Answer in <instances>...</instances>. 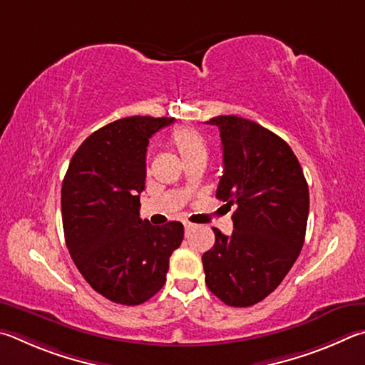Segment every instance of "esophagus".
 I'll use <instances>...</instances> for the list:
<instances>
[{
	"mask_svg": "<svg viewBox=\"0 0 365 365\" xmlns=\"http://www.w3.org/2000/svg\"><path fill=\"white\" fill-rule=\"evenodd\" d=\"M184 229H186V232L192 231V229H194V225H192V222H189V221H184Z\"/></svg>",
	"mask_w": 365,
	"mask_h": 365,
	"instance_id": "obj_1",
	"label": "esophagus"
}]
</instances>
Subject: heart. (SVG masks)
I'll list each match as a JSON object with an SVG mask.
<instances>
[{"label": "heart", "instance_id": "1", "mask_svg": "<svg viewBox=\"0 0 365 365\" xmlns=\"http://www.w3.org/2000/svg\"><path fill=\"white\" fill-rule=\"evenodd\" d=\"M170 140L173 147H175L179 155L184 160V163L189 162V160L208 155V143L205 136L190 126L176 128L171 133Z\"/></svg>", "mask_w": 365, "mask_h": 365}]
</instances>
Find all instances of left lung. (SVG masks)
I'll use <instances>...</instances> for the list:
<instances>
[{
    "mask_svg": "<svg viewBox=\"0 0 365 365\" xmlns=\"http://www.w3.org/2000/svg\"><path fill=\"white\" fill-rule=\"evenodd\" d=\"M225 173L216 197L227 202L234 231L215 229L203 253L205 282L222 303L247 308L277 289L304 244L309 190L290 145L252 120L220 115Z\"/></svg>",
    "mask_w": 365,
    "mask_h": 365,
    "instance_id": "8db88e82",
    "label": "left lung"
}]
</instances>
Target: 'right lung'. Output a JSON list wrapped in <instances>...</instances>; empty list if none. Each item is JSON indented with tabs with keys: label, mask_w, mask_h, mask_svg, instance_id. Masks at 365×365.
I'll return each instance as SVG.
<instances>
[{
	"label": "right lung",
	"mask_w": 365,
	"mask_h": 365,
	"mask_svg": "<svg viewBox=\"0 0 365 365\" xmlns=\"http://www.w3.org/2000/svg\"><path fill=\"white\" fill-rule=\"evenodd\" d=\"M175 118L126 117L85 139L62 182V222L70 257L102 297L134 306L166 282L184 226L139 218L145 152L152 134Z\"/></svg>",
	"instance_id": "right-lung-1"
}]
</instances>
